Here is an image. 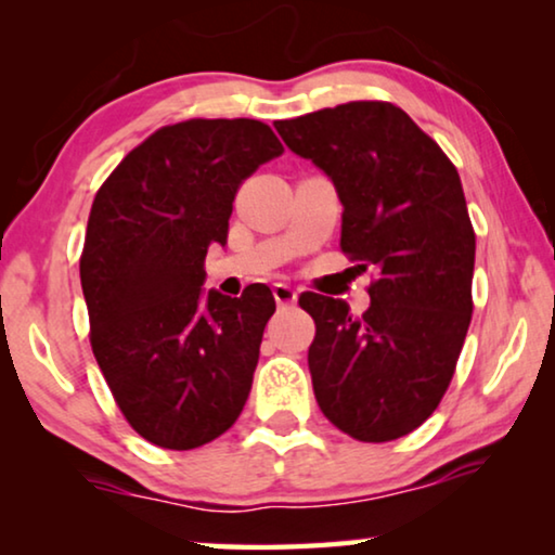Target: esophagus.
I'll return each mask as SVG.
<instances>
[{"mask_svg":"<svg viewBox=\"0 0 555 555\" xmlns=\"http://www.w3.org/2000/svg\"><path fill=\"white\" fill-rule=\"evenodd\" d=\"M272 295H275V302H278L280 308L295 306V300H298V293H295L293 287H291V285H285V283L272 285Z\"/></svg>","mask_w":555,"mask_h":555,"instance_id":"esophagus-1","label":"esophagus"}]
</instances>
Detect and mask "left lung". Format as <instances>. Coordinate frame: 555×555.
<instances>
[{"label":"left lung","instance_id":"1","mask_svg":"<svg viewBox=\"0 0 555 555\" xmlns=\"http://www.w3.org/2000/svg\"><path fill=\"white\" fill-rule=\"evenodd\" d=\"M275 128L336 186L340 249L376 270L363 315L300 295L315 321L318 406L359 442H391L439 406L473 318L475 230L460 173L393 103L351 101Z\"/></svg>","mask_w":555,"mask_h":555}]
</instances>
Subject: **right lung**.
<instances>
[{"instance_id":"right-lung-1","label":"right lung","mask_w":555,"mask_h":555,"mask_svg":"<svg viewBox=\"0 0 555 555\" xmlns=\"http://www.w3.org/2000/svg\"><path fill=\"white\" fill-rule=\"evenodd\" d=\"M280 154L262 120L192 118L151 133L98 189L80 255L90 346L151 444H207L249 397L275 300L260 283L204 298V257L227 242L242 181Z\"/></svg>"}]
</instances>
